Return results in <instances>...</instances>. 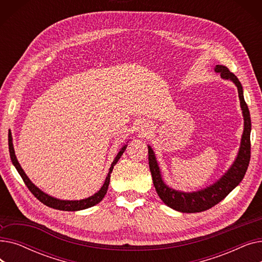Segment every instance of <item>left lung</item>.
Here are the masks:
<instances>
[{"label":"left lung","mask_w":262,"mask_h":262,"mask_svg":"<svg viewBox=\"0 0 262 262\" xmlns=\"http://www.w3.org/2000/svg\"><path fill=\"white\" fill-rule=\"evenodd\" d=\"M214 70L215 72H219L221 74L222 78L230 79L236 84L244 117V132L242 135L241 147L236 161L233 162L228 172L221 178V180L216 182L214 185L208 187L207 189L193 192V193L178 192L173 189H170L168 186L163 184L154 152L153 149L150 148V146H148V166L150 174H152L153 177L155 189L159 198L162 200L164 204L168 205L169 207L185 213L205 211L213 207L214 205L225 199L230 193L231 190L235 189L241 183L247 168H249V163L251 160L252 122L249 107H247V104L244 101L241 82L239 81L238 77L232 72H230L228 70V68L225 66L217 64L215 66Z\"/></svg>","instance_id":"8db88e82"}]
</instances>
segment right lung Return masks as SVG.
I'll list each match as a JSON object with an SVG mask.
<instances>
[{
    "instance_id": "1",
    "label": "right lung",
    "mask_w": 262,
    "mask_h": 262,
    "mask_svg": "<svg viewBox=\"0 0 262 262\" xmlns=\"http://www.w3.org/2000/svg\"><path fill=\"white\" fill-rule=\"evenodd\" d=\"M8 146H9V155H10V159L13 163V166H15V168L17 169V171L19 172L20 176L22 177V180L24 182V184L26 185V187L29 188V190L32 192V193L34 194V196L39 200L41 203H43L45 205L49 206V207L51 208H54V209H58V210H64V211H75V210H81V209H86V208H89V207H92V206H94L95 204L100 203L103 198L105 196L106 192L108 190V185H109V181H110V173L113 172V169H114V166L118 162V160L120 159V157L122 156V154L124 153V150H125L126 148V145L123 146L120 152L118 153L117 157L115 158L114 162L112 163V167H110L109 169V172H108V175L106 177L105 180V183L103 185V187L101 188L100 191L96 192L95 194H93L92 196L88 198V199H85V200H80V201H60V200H57V199H54L46 193H43L42 191L39 190L30 180L29 177H27L24 173V171L22 170V168L20 167V164L16 158V155H15V150H13V146H12V139H11V136L9 135L8 137Z\"/></svg>"
}]
</instances>
